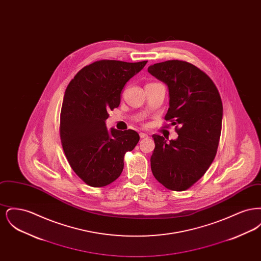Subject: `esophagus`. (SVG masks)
Wrapping results in <instances>:
<instances>
[{
  "instance_id": "34e87169",
  "label": "esophagus",
  "mask_w": 261,
  "mask_h": 261,
  "mask_svg": "<svg viewBox=\"0 0 261 261\" xmlns=\"http://www.w3.org/2000/svg\"><path fill=\"white\" fill-rule=\"evenodd\" d=\"M140 137H141V139H147L149 136L146 133H140Z\"/></svg>"
}]
</instances>
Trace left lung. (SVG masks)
I'll return each instance as SVG.
<instances>
[{"label":"left lung","instance_id":"8db88e82","mask_svg":"<svg viewBox=\"0 0 261 261\" xmlns=\"http://www.w3.org/2000/svg\"><path fill=\"white\" fill-rule=\"evenodd\" d=\"M169 90L165 120L179 135L166 143L152 135L155 148L150 156L154 178L171 191L182 192L197 183L215 159L222 128L223 107L210 76L185 61H166L148 68Z\"/></svg>","mask_w":261,"mask_h":261}]
</instances>
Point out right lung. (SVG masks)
<instances>
[{
  "label": "right lung",
  "mask_w": 261,
  "mask_h": 261,
  "mask_svg": "<svg viewBox=\"0 0 261 261\" xmlns=\"http://www.w3.org/2000/svg\"><path fill=\"white\" fill-rule=\"evenodd\" d=\"M148 61L101 60L83 67L66 88L60 136L70 167L87 185L108 186L122 172L124 155L136 147L134 130L108 131L106 119L120 103L125 84Z\"/></svg>",
  "instance_id": "1"
}]
</instances>
